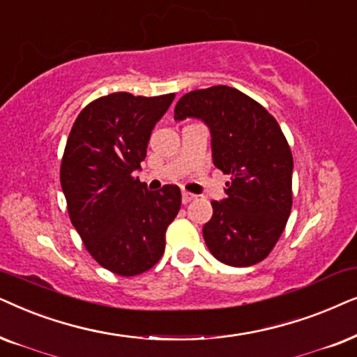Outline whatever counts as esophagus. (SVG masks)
Here are the masks:
<instances>
[{
	"label": "esophagus",
	"instance_id": "34e87169",
	"mask_svg": "<svg viewBox=\"0 0 357 357\" xmlns=\"http://www.w3.org/2000/svg\"><path fill=\"white\" fill-rule=\"evenodd\" d=\"M194 199H196V194L188 192V191H183V202H184V204L191 202V201H194Z\"/></svg>",
	"mask_w": 357,
	"mask_h": 357
}]
</instances>
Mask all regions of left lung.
<instances>
[{
    "mask_svg": "<svg viewBox=\"0 0 357 357\" xmlns=\"http://www.w3.org/2000/svg\"><path fill=\"white\" fill-rule=\"evenodd\" d=\"M199 119L211 130L212 160L231 174L225 197L212 202L204 240L220 263L246 268L271 253L292 207L294 161L286 137L266 109L230 86L191 91L174 121Z\"/></svg>",
    "mask_w": 357,
    "mask_h": 357,
    "instance_id": "1",
    "label": "left lung"
}]
</instances>
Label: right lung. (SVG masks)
I'll use <instances>...</instances> for the list:
<instances>
[{
  "label": "right lung",
  "instance_id": "right-lung-1",
  "mask_svg": "<svg viewBox=\"0 0 357 357\" xmlns=\"http://www.w3.org/2000/svg\"><path fill=\"white\" fill-rule=\"evenodd\" d=\"M173 99L107 94L79 112L66 140L60 183L71 223L89 255L114 274L129 278L158 263L166 228L181 207L178 186L149 191L134 176Z\"/></svg>",
  "mask_w": 357,
  "mask_h": 357
}]
</instances>
